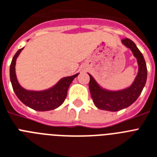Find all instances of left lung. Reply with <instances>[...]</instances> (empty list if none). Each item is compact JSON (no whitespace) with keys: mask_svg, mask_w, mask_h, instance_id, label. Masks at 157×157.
<instances>
[{"mask_svg":"<svg viewBox=\"0 0 157 157\" xmlns=\"http://www.w3.org/2000/svg\"><path fill=\"white\" fill-rule=\"evenodd\" d=\"M122 43L129 48L138 63V74L130 86L120 90H109L101 87L92 76L90 75V95L94 104L99 109L110 111H118L132 104L138 99L147 80V67L143 54L132 40L125 38Z\"/></svg>","mask_w":157,"mask_h":157,"instance_id":"1","label":"left lung"}]
</instances>
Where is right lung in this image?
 I'll list each match as a JSON object with an SVG mask.
<instances>
[{
	"instance_id": "1",
	"label": "right lung",
	"mask_w": 157,
	"mask_h": 157,
	"mask_svg": "<svg viewBox=\"0 0 157 157\" xmlns=\"http://www.w3.org/2000/svg\"><path fill=\"white\" fill-rule=\"evenodd\" d=\"M24 47L18 50L13 58L10 65V75L13 89L14 92L25 105L33 110L39 111H46L54 110L63 104L67 98V90L75 78L78 73L72 76L61 78L54 86L44 90H28L21 86L17 81L15 72V65L17 57L19 56Z\"/></svg>"
}]
</instances>
